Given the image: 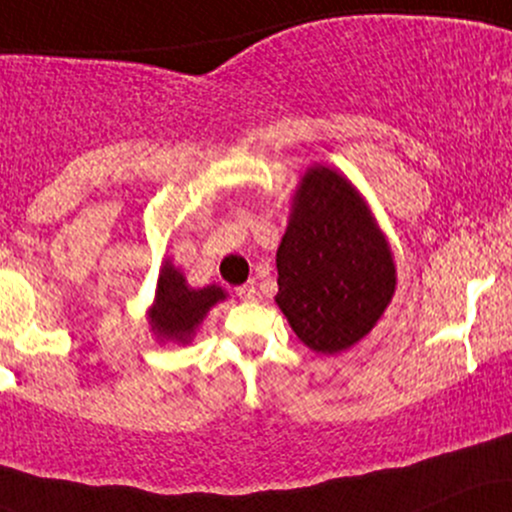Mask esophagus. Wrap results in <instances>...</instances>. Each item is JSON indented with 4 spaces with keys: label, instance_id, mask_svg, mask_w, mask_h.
<instances>
[{
    "label": "esophagus",
    "instance_id": "34e87169",
    "mask_svg": "<svg viewBox=\"0 0 512 512\" xmlns=\"http://www.w3.org/2000/svg\"><path fill=\"white\" fill-rule=\"evenodd\" d=\"M236 293H238L240 301H252V298H255V293H257V289H255V281H248V284L238 286Z\"/></svg>",
    "mask_w": 512,
    "mask_h": 512
}]
</instances>
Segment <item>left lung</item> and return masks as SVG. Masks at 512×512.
<instances>
[{
	"label": "left lung",
	"mask_w": 512,
	"mask_h": 512,
	"mask_svg": "<svg viewBox=\"0 0 512 512\" xmlns=\"http://www.w3.org/2000/svg\"><path fill=\"white\" fill-rule=\"evenodd\" d=\"M276 305L317 354L361 342L385 313L397 274L390 245L344 175L305 170L276 250Z\"/></svg>",
	"instance_id": "1"
}]
</instances>
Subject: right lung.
Wrapping results in <instances>:
<instances>
[{
  "instance_id": "obj_1",
  "label": "right lung",
  "mask_w": 512,
  "mask_h": 512,
  "mask_svg": "<svg viewBox=\"0 0 512 512\" xmlns=\"http://www.w3.org/2000/svg\"><path fill=\"white\" fill-rule=\"evenodd\" d=\"M223 298L226 293L216 284L204 286V289H190L180 269L166 260L158 274L154 305L149 310L151 330L161 342L170 339V342L187 344L195 337V330L207 317L209 308H214Z\"/></svg>"
}]
</instances>
